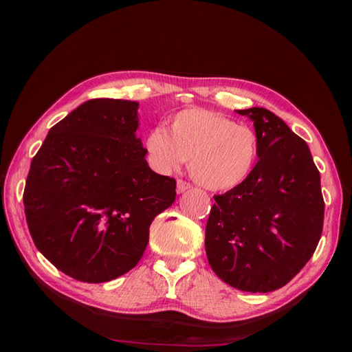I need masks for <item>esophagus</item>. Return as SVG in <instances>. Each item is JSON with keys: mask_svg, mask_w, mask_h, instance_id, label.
Masks as SVG:
<instances>
[{"mask_svg": "<svg viewBox=\"0 0 352 352\" xmlns=\"http://www.w3.org/2000/svg\"><path fill=\"white\" fill-rule=\"evenodd\" d=\"M192 188V186L189 183H186L183 180H178L177 182V193H183L186 190H189Z\"/></svg>", "mask_w": 352, "mask_h": 352, "instance_id": "1", "label": "esophagus"}]
</instances>
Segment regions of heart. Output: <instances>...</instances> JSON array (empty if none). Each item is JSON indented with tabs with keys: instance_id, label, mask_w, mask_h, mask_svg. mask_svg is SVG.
I'll return each instance as SVG.
<instances>
[{
	"instance_id": "b5f03b06",
	"label": "heart",
	"mask_w": 352,
	"mask_h": 352,
	"mask_svg": "<svg viewBox=\"0 0 352 352\" xmlns=\"http://www.w3.org/2000/svg\"><path fill=\"white\" fill-rule=\"evenodd\" d=\"M145 146L149 160L172 172L189 160L193 180L213 192L237 189L251 177L260 155L257 133L218 111L186 109L172 118L170 133L155 126Z\"/></svg>"
}]
</instances>
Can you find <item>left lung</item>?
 <instances>
[{
  "label": "left lung",
  "mask_w": 352,
  "mask_h": 352,
  "mask_svg": "<svg viewBox=\"0 0 352 352\" xmlns=\"http://www.w3.org/2000/svg\"><path fill=\"white\" fill-rule=\"evenodd\" d=\"M254 122L260 155L251 177L216 195L206 226L213 272L243 292H272L301 271L322 234L320 175L307 144L261 107L236 110Z\"/></svg>",
  "instance_id": "obj_1"
}]
</instances>
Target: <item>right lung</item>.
Segmentation results:
<instances>
[{"label": "right lung", "mask_w": 352, "mask_h": 352, "mask_svg": "<svg viewBox=\"0 0 352 352\" xmlns=\"http://www.w3.org/2000/svg\"><path fill=\"white\" fill-rule=\"evenodd\" d=\"M139 102L89 100L50 130L33 157L24 207L36 248L58 271L106 283L139 263L175 180L148 166Z\"/></svg>", "instance_id": "right-lung-1"}]
</instances>
